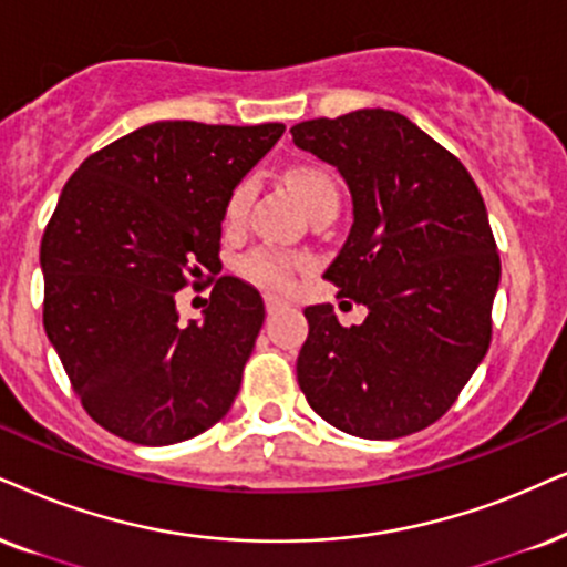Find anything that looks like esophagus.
Segmentation results:
<instances>
[{"mask_svg":"<svg viewBox=\"0 0 567 567\" xmlns=\"http://www.w3.org/2000/svg\"><path fill=\"white\" fill-rule=\"evenodd\" d=\"M264 306H267V313H277V311H282V308H285V300L267 292V296H264Z\"/></svg>","mask_w":567,"mask_h":567,"instance_id":"esophagus-1","label":"esophagus"}]
</instances>
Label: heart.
<instances>
[{
    "label": "heart",
    "mask_w": 567,
    "mask_h": 567,
    "mask_svg": "<svg viewBox=\"0 0 567 567\" xmlns=\"http://www.w3.org/2000/svg\"><path fill=\"white\" fill-rule=\"evenodd\" d=\"M285 183L292 190L303 209H313L319 200L337 196V185L332 175L321 167V164H292V167L285 172ZM250 198H254V181L246 177L230 190L225 204V221L230 227H238L243 219H246ZM306 259L298 254H290V250L275 248V246H259L248 250L240 259V271L243 277H248L250 282L264 285V288H290L296 271L303 267Z\"/></svg>",
    "instance_id": "heart-1"
}]
</instances>
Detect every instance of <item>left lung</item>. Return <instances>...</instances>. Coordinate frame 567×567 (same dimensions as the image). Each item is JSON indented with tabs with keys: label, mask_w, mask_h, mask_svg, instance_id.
I'll return each instance as SVG.
<instances>
[{
	"label": "left lung",
	"mask_w": 567,
	"mask_h": 567,
	"mask_svg": "<svg viewBox=\"0 0 567 567\" xmlns=\"http://www.w3.org/2000/svg\"><path fill=\"white\" fill-rule=\"evenodd\" d=\"M290 133L346 177L353 227L324 279L369 308L358 327L327 303L306 308L300 390L340 432H421L489 350L499 254L482 193L455 154L398 112L306 120Z\"/></svg>",
	"instance_id": "left-lung-1"
}]
</instances>
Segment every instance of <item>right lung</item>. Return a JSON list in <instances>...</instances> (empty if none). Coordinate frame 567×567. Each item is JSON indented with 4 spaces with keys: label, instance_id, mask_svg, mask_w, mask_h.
I'll return each instance as SVG.
<instances>
[{
    "label": "right lung",
    "instance_id": "right-lung-1",
    "mask_svg": "<svg viewBox=\"0 0 567 567\" xmlns=\"http://www.w3.org/2000/svg\"><path fill=\"white\" fill-rule=\"evenodd\" d=\"M282 133V123H152L64 183L41 238L44 329L106 432L162 447L230 411L264 300L238 277H212L204 319L181 324L175 298L221 269L227 196Z\"/></svg>",
    "mask_w": 567,
    "mask_h": 567
}]
</instances>
